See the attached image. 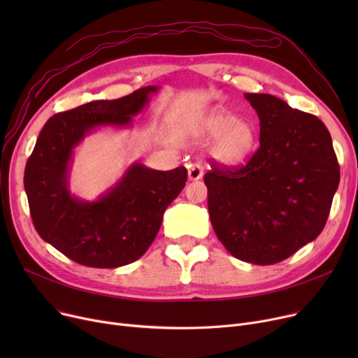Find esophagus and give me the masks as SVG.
Listing matches in <instances>:
<instances>
[{
  "instance_id": "esophagus-1",
  "label": "esophagus",
  "mask_w": 358,
  "mask_h": 358,
  "mask_svg": "<svg viewBox=\"0 0 358 358\" xmlns=\"http://www.w3.org/2000/svg\"><path fill=\"white\" fill-rule=\"evenodd\" d=\"M203 166L200 164H192L189 165V180L197 181L203 177Z\"/></svg>"
}]
</instances>
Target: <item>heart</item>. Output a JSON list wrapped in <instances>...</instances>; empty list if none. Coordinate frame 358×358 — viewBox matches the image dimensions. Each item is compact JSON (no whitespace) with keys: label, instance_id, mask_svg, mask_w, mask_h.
I'll return each instance as SVG.
<instances>
[{"label":"heart","instance_id":"1","mask_svg":"<svg viewBox=\"0 0 358 358\" xmlns=\"http://www.w3.org/2000/svg\"><path fill=\"white\" fill-rule=\"evenodd\" d=\"M201 131L206 136L216 138L210 155L222 165L235 166L245 162L257 148L255 127L217 108L204 116Z\"/></svg>","mask_w":358,"mask_h":358}]
</instances>
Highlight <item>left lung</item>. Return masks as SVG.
<instances>
[{
  "mask_svg": "<svg viewBox=\"0 0 358 358\" xmlns=\"http://www.w3.org/2000/svg\"><path fill=\"white\" fill-rule=\"evenodd\" d=\"M259 119L247 165L204 174L212 227L235 258L270 266L322 232L340 182L327 126L271 94H243Z\"/></svg>",
  "mask_w": 358,
  "mask_h": 358,
  "instance_id": "8db88e82",
  "label": "left lung"
}]
</instances>
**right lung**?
I'll use <instances>...</instances> for the list:
<instances>
[{
  "label": "right lung",
  "instance_id": "1",
  "mask_svg": "<svg viewBox=\"0 0 358 358\" xmlns=\"http://www.w3.org/2000/svg\"><path fill=\"white\" fill-rule=\"evenodd\" d=\"M158 87L117 100H97L52 116L24 169L30 215L41 238L81 266L116 268L141 258L154 242L164 212L184 189L187 169L157 171L139 162L96 201L68 187L72 150L99 126H129Z\"/></svg>",
  "mask_w": 358,
  "mask_h": 358
}]
</instances>
